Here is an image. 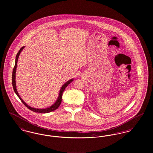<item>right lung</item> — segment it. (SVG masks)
Returning <instances> with one entry per match:
<instances>
[{
  "instance_id": "add662e5",
  "label": "right lung",
  "mask_w": 153,
  "mask_h": 153,
  "mask_svg": "<svg viewBox=\"0 0 153 153\" xmlns=\"http://www.w3.org/2000/svg\"><path fill=\"white\" fill-rule=\"evenodd\" d=\"M25 47H22L19 51H18V53L16 54V59H15V66L13 67V76H12V83H13V90L15 91V93H16V94L17 95V96L19 97V98L20 99L21 102L26 106L30 109V110L33 111V112H35V113H50V112H51V111H53L54 110H56L59 107L61 103V102H62V94L63 93L64 90H65V88H66V87L71 83L72 82V81L73 80V79H70L68 81H67L66 83H65L63 86L61 87L60 88V90L59 94V97H58V98L56 100V102L53 104V105H52L50 107H48L46 108H44V109H39V108H33V107H31L30 106H29L28 105H27L26 103L22 100V98H20L19 94L18 93V91H17V90L16 88V83H15V73H16V66H17V62H18V58H19V55L20 54V52L22 51V50Z\"/></svg>"
}]
</instances>
